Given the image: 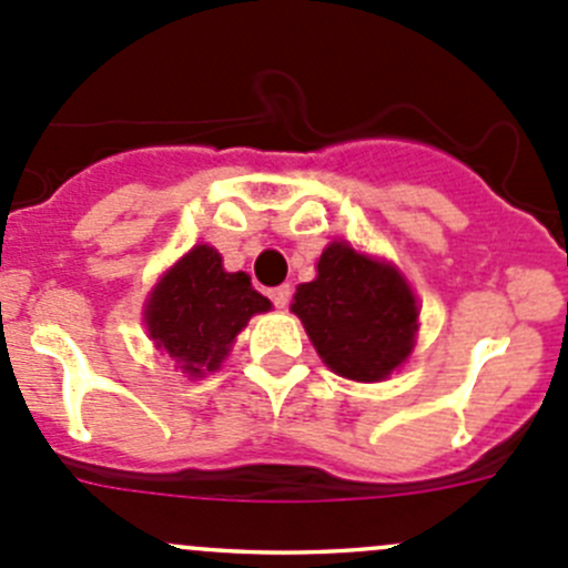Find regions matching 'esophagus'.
<instances>
[{"instance_id":"esophagus-1","label":"esophagus","mask_w":568,"mask_h":568,"mask_svg":"<svg viewBox=\"0 0 568 568\" xmlns=\"http://www.w3.org/2000/svg\"><path fill=\"white\" fill-rule=\"evenodd\" d=\"M268 300L274 302V307H285L291 300V288L288 285H277V288L268 291Z\"/></svg>"}]
</instances>
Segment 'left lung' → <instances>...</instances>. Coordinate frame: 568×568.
Here are the masks:
<instances>
[{"label": "left lung", "mask_w": 568, "mask_h": 568, "mask_svg": "<svg viewBox=\"0 0 568 568\" xmlns=\"http://www.w3.org/2000/svg\"><path fill=\"white\" fill-rule=\"evenodd\" d=\"M318 277L296 288L291 311L335 374L357 382L390 376L415 346L417 305L409 285L387 263L348 244H329Z\"/></svg>", "instance_id": "obj_1"}]
</instances>
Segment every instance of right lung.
<instances>
[{
    "mask_svg": "<svg viewBox=\"0 0 568 568\" xmlns=\"http://www.w3.org/2000/svg\"><path fill=\"white\" fill-rule=\"evenodd\" d=\"M272 302L257 294L250 274L225 272L214 247L189 250L164 274L145 307V324L159 348L186 374L216 371L250 316Z\"/></svg>",
    "mask_w": 568,
    "mask_h": 568,
    "instance_id": "obj_1",
    "label": "right lung"
}]
</instances>
